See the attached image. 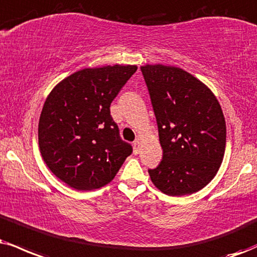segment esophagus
<instances>
[{
  "label": "esophagus",
  "mask_w": 257,
  "mask_h": 257,
  "mask_svg": "<svg viewBox=\"0 0 257 257\" xmlns=\"http://www.w3.org/2000/svg\"><path fill=\"white\" fill-rule=\"evenodd\" d=\"M134 151H135L136 155L139 154V151H141V138L136 139V141H135V143H134Z\"/></svg>",
  "instance_id": "esophagus-1"
}]
</instances>
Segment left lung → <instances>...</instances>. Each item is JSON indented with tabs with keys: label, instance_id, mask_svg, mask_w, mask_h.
Here are the masks:
<instances>
[{
	"label": "left lung",
	"instance_id": "obj_1",
	"mask_svg": "<svg viewBox=\"0 0 257 257\" xmlns=\"http://www.w3.org/2000/svg\"><path fill=\"white\" fill-rule=\"evenodd\" d=\"M163 157L149 175L164 194L200 191L216 176L226 144V125L217 97L182 69L144 65Z\"/></svg>",
	"mask_w": 257,
	"mask_h": 257
}]
</instances>
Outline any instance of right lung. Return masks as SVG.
<instances>
[{"label":"right lung","instance_id":"obj_1","mask_svg":"<svg viewBox=\"0 0 257 257\" xmlns=\"http://www.w3.org/2000/svg\"><path fill=\"white\" fill-rule=\"evenodd\" d=\"M137 71L136 65L83 69L59 82L44 103L38 127L41 156L50 170L77 191L112 181L131 144L120 138L110 103Z\"/></svg>","mask_w":257,"mask_h":257}]
</instances>
